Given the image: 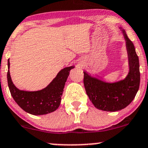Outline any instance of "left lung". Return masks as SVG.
<instances>
[{
	"instance_id": "obj_1",
	"label": "left lung",
	"mask_w": 148,
	"mask_h": 148,
	"mask_svg": "<svg viewBox=\"0 0 148 148\" xmlns=\"http://www.w3.org/2000/svg\"><path fill=\"white\" fill-rule=\"evenodd\" d=\"M129 62V73L124 79L116 82H106L92 77L84 71V84L86 94L97 109L116 112L125 108L136 96L140 85L139 60L132 41L122 29Z\"/></svg>"
}]
</instances>
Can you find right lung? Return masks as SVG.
<instances>
[{
  "mask_svg": "<svg viewBox=\"0 0 148 148\" xmlns=\"http://www.w3.org/2000/svg\"><path fill=\"white\" fill-rule=\"evenodd\" d=\"M10 60L8 61V83L12 98L22 109L32 115H44L55 112L60 107L64 88L69 73L74 66L66 67L46 88L39 91L19 90L13 84L10 73Z\"/></svg>",
  "mask_w": 148,
  "mask_h": 148,
  "instance_id": "add662e5",
  "label": "right lung"
}]
</instances>
